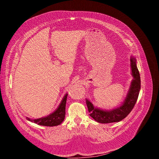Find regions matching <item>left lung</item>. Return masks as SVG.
Returning <instances> with one entry per match:
<instances>
[{"mask_svg": "<svg viewBox=\"0 0 159 159\" xmlns=\"http://www.w3.org/2000/svg\"><path fill=\"white\" fill-rule=\"evenodd\" d=\"M130 60L133 80L131 81L125 99L119 107L110 110H104L95 107L92 103L86 99V104L90 113L89 115L97 122L111 123L121 121L130 113L135 105L141 89V78L137 67L135 57L131 56Z\"/></svg>", "mask_w": 159, "mask_h": 159, "instance_id": "8db88e82", "label": "left lung"}]
</instances>
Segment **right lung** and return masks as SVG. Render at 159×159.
<instances>
[{"mask_svg":"<svg viewBox=\"0 0 159 159\" xmlns=\"http://www.w3.org/2000/svg\"><path fill=\"white\" fill-rule=\"evenodd\" d=\"M68 93H66L62 99L61 103L54 112L52 113L48 116L41 117L36 119H32L28 117L26 119L32 123H36L39 125L47 126V127H54L60 125L65 119L66 115V104Z\"/></svg>","mask_w":159,"mask_h":159,"instance_id":"right-lung-1","label":"right lung"}]
</instances>
